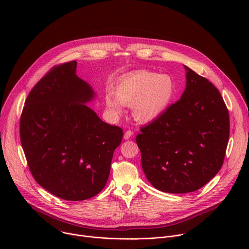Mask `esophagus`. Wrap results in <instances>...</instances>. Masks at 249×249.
<instances>
[{"label":"esophagus","mask_w":249,"mask_h":249,"mask_svg":"<svg viewBox=\"0 0 249 249\" xmlns=\"http://www.w3.org/2000/svg\"><path fill=\"white\" fill-rule=\"evenodd\" d=\"M133 131H131V130H128V131H126L125 132V134H124V139L125 140H128V139H130L132 136H133Z\"/></svg>","instance_id":"esophagus-1"}]
</instances>
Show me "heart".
<instances>
[{"label": "heart", "mask_w": 249, "mask_h": 249, "mask_svg": "<svg viewBox=\"0 0 249 249\" xmlns=\"http://www.w3.org/2000/svg\"><path fill=\"white\" fill-rule=\"evenodd\" d=\"M176 88L168 75H159L148 70H139L122 78L114 89L113 95L105 94L107 111L113 116L123 112V105L133 106V116L140 122H152L169 107Z\"/></svg>", "instance_id": "obj_1"}]
</instances>
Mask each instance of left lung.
<instances>
[{"instance_id": "8db88e82", "label": "left lung", "mask_w": 249, "mask_h": 249, "mask_svg": "<svg viewBox=\"0 0 249 249\" xmlns=\"http://www.w3.org/2000/svg\"><path fill=\"white\" fill-rule=\"evenodd\" d=\"M185 69L180 99L136 137L148 180L176 194L200 189L219 172L230 138V115L220 91Z\"/></svg>"}]
</instances>
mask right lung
<instances>
[{"instance_id":"right-lung-1","label":"right lung","mask_w":249,"mask_h":249,"mask_svg":"<svg viewBox=\"0 0 249 249\" xmlns=\"http://www.w3.org/2000/svg\"><path fill=\"white\" fill-rule=\"evenodd\" d=\"M76 71L77 61L54 66L27 95L19 124L34 179L68 201L89 199L104 188L123 137L120 127L85 104L94 92Z\"/></svg>"}]
</instances>
